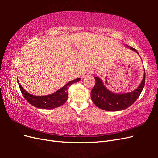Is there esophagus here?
I'll list each match as a JSON object with an SVG mask.
<instances>
[{
    "mask_svg": "<svg viewBox=\"0 0 158 158\" xmlns=\"http://www.w3.org/2000/svg\"><path fill=\"white\" fill-rule=\"evenodd\" d=\"M93 73H94V70H91V69H89V70H87L85 72V73H84V77H85V76H88V75H89V74H90Z\"/></svg>",
    "mask_w": 158,
    "mask_h": 158,
    "instance_id": "1",
    "label": "esophagus"
}]
</instances>
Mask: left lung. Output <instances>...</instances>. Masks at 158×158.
Listing matches in <instances>:
<instances>
[{
  "label": "left lung",
  "instance_id": "obj_1",
  "mask_svg": "<svg viewBox=\"0 0 158 158\" xmlns=\"http://www.w3.org/2000/svg\"><path fill=\"white\" fill-rule=\"evenodd\" d=\"M126 46L127 48H130L138 54V51L133 47H129L128 45ZM94 78L95 84L91 92V98L98 107L109 111H121L130 107L139 97L145 85V73L140 84L136 89L123 94L111 92L105 86L99 77L95 76Z\"/></svg>",
  "mask_w": 158,
  "mask_h": 158
}]
</instances>
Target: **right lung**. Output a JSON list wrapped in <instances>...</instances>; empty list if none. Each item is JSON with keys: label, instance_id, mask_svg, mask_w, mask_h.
<instances>
[{"label": "right lung", "instance_id": "right-lung-1", "mask_svg": "<svg viewBox=\"0 0 158 158\" xmlns=\"http://www.w3.org/2000/svg\"><path fill=\"white\" fill-rule=\"evenodd\" d=\"M80 80V78L72 80L56 92L43 96H37L29 94L23 89L18 80V83L23 97L31 106L42 109H52L60 107L66 102L68 99V88L72 84L78 82Z\"/></svg>", "mask_w": 158, "mask_h": 158}]
</instances>
